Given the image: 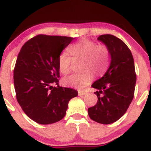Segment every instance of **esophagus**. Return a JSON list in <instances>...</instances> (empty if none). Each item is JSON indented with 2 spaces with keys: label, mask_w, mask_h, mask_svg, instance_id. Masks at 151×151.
I'll use <instances>...</instances> for the list:
<instances>
[{
  "label": "esophagus",
  "mask_w": 151,
  "mask_h": 151,
  "mask_svg": "<svg viewBox=\"0 0 151 151\" xmlns=\"http://www.w3.org/2000/svg\"><path fill=\"white\" fill-rule=\"evenodd\" d=\"M86 93V92L84 91H80V90L78 91V94H79V96H84V95H85Z\"/></svg>",
  "instance_id": "34e87169"
}]
</instances>
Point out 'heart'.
<instances>
[{
	"label": "heart",
	"instance_id": "obj_1",
	"mask_svg": "<svg viewBox=\"0 0 151 151\" xmlns=\"http://www.w3.org/2000/svg\"><path fill=\"white\" fill-rule=\"evenodd\" d=\"M69 52L74 62L81 60V73L65 77L62 84L67 87L83 89L90 84L93 73L101 76L106 72L110 61L109 50L104 45H98L91 40L82 38L69 47ZM72 60L68 54L63 52L58 58V68L62 74L70 73Z\"/></svg>",
	"mask_w": 151,
	"mask_h": 151
}]
</instances>
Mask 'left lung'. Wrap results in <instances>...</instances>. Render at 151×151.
I'll list each match as a JSON object with an SVG mask.
<instances>
[{
	"label": "left lung",
	"instance_id": "1",
	"mask_svg": "<svg viewBox=\"0 0 151 151\" xmlns=\"http://www.w3.org/2000/svg\"><path fill=\"white\" fill-rule=\"evenodd\" d=\"M106 45L111 55L110 67L103 77L91 85L98 89V101L88 109L90 119L110 124L126 113L134 96L136 74L131 50L121 39L112 35L98 37Z\"/></svg>",
	"mask_w": 151,
	"mask_h": 151
}]
</instances>
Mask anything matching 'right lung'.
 Listing matches in <instances>:
<instances>
[{
	"label": "right lung",
	"instance_id": "add662e5",
	"mask_svg": "<svg viewBox=\"0 0 151 151\" xmlns=\"http://www.w3.org/2000/svg\"><path fill=\"white\" fill-rule=\"evenodd\" d=\"M74 38L37 35L22 47L15 62L13 79L17 101L25 114L40 124L58 122L65 117L68 102L78 95L58 84V58Z\"/></svg>",
	"mask_w": 151,
	"mask_h": 151
}]
</instances>
